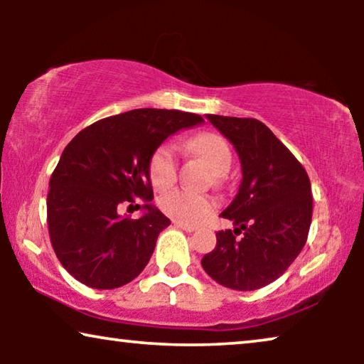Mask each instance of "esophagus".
Instances as JSON below:
<instances>
[{"mask_svg":"<svg viewBox=\"0 0 364 364\" xmlns=\"http://www.w3.org/2000/svg\"><path fill=\"white\" fill-rule=\"evenodd\" d=\"M173 225L178 227V228H182V230H186V232H193V230H196V227H193V225H187V223L173 222Z\"/></svg>","mask_w":364,"mask_h":364,"instance_id":"obj_1","label":"esophagus"}]
</instances>
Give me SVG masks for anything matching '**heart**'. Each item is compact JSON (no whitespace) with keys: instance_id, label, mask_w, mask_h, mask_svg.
<instances>
[{"instance_id":"1","label":"heart","mask_w":364,"mask_h":364,"mask_svg":"<svg viewBox=\"0 0 364 364\" xmlns=\"http://www.w3.org/2000/svg\"><path fill=\"white\" fill-rule=\"evenodd\" d=\"M187 149L202 157L213 173L223 176L232 166V151L225 139L218 134L203 132L188 139ZM149 178L154 188L166 191L177 178V159L172 147L159 146L149 159ZM159 208L176 222L196 225L215 208L213 198L176 188L159 198Z\"/></svg>"}]
</instances>
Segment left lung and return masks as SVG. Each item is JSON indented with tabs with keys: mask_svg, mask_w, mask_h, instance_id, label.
Here are the masks:
<instances>
[{
	"mask_svg": "<svg viewBox=\"0 0 364 364\" xmlns=\"http://www.w3.org/2000/svg\"><path fill=\"white\" fill-rule=\"evenodd\" d=\"M207 119L233 144L243 177L237 197L220 213L235 230L217 232V245L203 255L202 267L223 287L258 290L282 277L305 247L313 213L310 178L258 119Z\"/></svg>",
	"mask_w": 364,
	"mask_h": 364,
	"instance_id": "8db88e82",
	"label": "left lung"
}]
</instances>
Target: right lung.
Instances as JSON below:
<instances>
[{
  "mask_svg": "<svg viewBox=\"0 0 364 364\" xmlns=\"http://www.w3.org/2000/svg\"><path fill=\"white\" fill-rule=\"evenodd\" d=\"M198 122V114L176 109H134L91 124L68 144L49 181L48 230L77 282L111 290L146 268L171 223L151 205L149 159L168 136ZM141 201L148 210L141 219L118 215L121 205Z\"/></svg>",
  "mask_w": 364,
  "mask_h": 364,
  "instance_id": "add662e5",
  "label": "right lung"
}]
</instances>
